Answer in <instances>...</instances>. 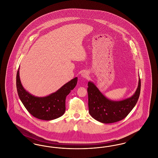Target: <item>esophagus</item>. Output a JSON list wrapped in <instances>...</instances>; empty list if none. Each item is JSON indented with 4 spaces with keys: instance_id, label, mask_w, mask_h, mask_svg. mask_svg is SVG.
Instances as JSON below:
<instances>
[{
    "instance_id": "34e87169",
    "label": "esophagus",
    "mask_w": 158,
    "mask_h": 158,
    "mask_svg": "<svg viewBox=\"0 0 158 158\" xmlns=\"http://www.w3.org/2000/svg\"><path fill=\"white\" fill-rule=\"evenodd\" d=\"M81 76L84 78H87L89 76V73H88V72L87 71H84V72H83L82 73Z\"/></svg>"
}]
</instances>
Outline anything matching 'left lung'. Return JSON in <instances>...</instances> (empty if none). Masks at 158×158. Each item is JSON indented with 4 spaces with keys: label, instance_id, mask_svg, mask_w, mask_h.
<instances>
[{
    "label": "left lung",
    "instance_id": "obj_1",
    "mask_svg": "<svg viewBox=\"0 0 158 158\" xmlns=\"http://www.w3.org/2000/svg\"><path fill=\"white\" fill-rule=\"evenodd\" d=\"M88 86L89 113L96 120L108 124L124 119L133 110L140 96L141 82L139 77L138 87L134 95L120 101L106 98L94 83L88 82Z\"/></svg>",
    "mask_w": 158,
    "mask_h": 158
}]
</instances>
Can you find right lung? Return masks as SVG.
<instances>
[{"label":"right lung","mask_w":158,"mask_h":158,"mask_svg":"<svg viewBox=\"0 0 158 158\" xmlns=\"http://www.w3.org/2000/svg\"><path fill=\"white\" fill-rule=\"evenodd\" d=\"M19 70V68L16 75L17 92L27 111L34 117L43 120H52L63 115L66 110V98L70 91L75 88L77 77L72 79L48 96L37 97L31 95L23 88Z\"/></svg>","instance_id":"1"}]
</instances>
